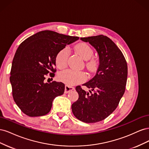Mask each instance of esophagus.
<instances>
[{"label": "esophagus", "mask_w": 149, "mask_h": 149, "mask_svg": "<svg viewBox=\"0 0 149 149\" xmlns=\"http://www.w3.org/2000/svg\"><path fill=\"white\" fill-rule=\"evenodd\" d=\"M74 88L73 87H71V86H67L66 85L65 86V93H69L71 91H73V90H74Z\"/></svg>", "instance_id": "34e87169"}]
</instances>
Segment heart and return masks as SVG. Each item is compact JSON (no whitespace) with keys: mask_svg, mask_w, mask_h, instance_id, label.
Here are the masks:
<instances>
[{"mask_svg":"<svg viewBox=\"0 0 149 149\" xmlns=\"http://www.w3.org/2000/svg\"><path fill=\"white\" fill-rule=\"evenodd\" d=\"M75 50L78 55L85 61L91 58L93 55V51L89 45L84 43L78 44L75 47ZM69 57V50L68 48H64L58 52L56 56V65L60 69L65 68L68 63ZM87 68L91 71H95L97 68V63L94 60H91L86 63ZM58 79L61 81L66 84L67 86H74L85 81L86 76L83 71H77L72 70H66L58 74Z\"/></svg>","mask_w":149,"mask_h":149,"instance_id":"heart-1","label":"heart"}]
</instances>
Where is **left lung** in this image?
<instances>
[{
	"mask_svg": "<svg viewBox=\"0 0 149 149\" xmlns=\"http://www.w3.org/2000/svg\"><path fill=\"white\" fill-rule=\"evenodd\" d=\"M96 49L99 66L96 75L83 84L89 92L76 87L78 100L71 106L74 116L86 123L106 119L118 107L124 94L127 78V65L123 53L106 36L81 38Z\"/></svg>",
	"mask_w": 149,
	"mask_h": 149,
	"instance_id": "8db88e82",
	"label": "left lung"
}]
</instances>
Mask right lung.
Instances as JSON below:
<instances>
[{
    "label": "right lung",
    "mask_w": 149,
    "mask_h": 149,
    "mask_svg": "<svg viewBox=\"0 0 149 149\" xmlns=\"http://www.w3.org/2000/svg\"><path fill=\"white\" fill-rule=\"evenodd\" d=\"M78 39L44 30L20 45L12 61L10 81L13 100L24 114L30 117L46 115L54 99L64 93L63 83H48L44 80L48 73L52 77L55 75L58 52Z\"/></svg>",
    "instance_id": "add662e5"
}]
</instances>
